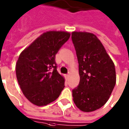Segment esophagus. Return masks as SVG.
Instances as JSON below:
<instances>
[{"instance_id":"34e87169","label":"esophagus","mask_w":129,"mask_h":129,"mask_svg":"<svg viewBox=\"0 0 129 129\" xmlns=\"http://www.w3.org/2000/svg\"><path fill=\"white\" fill-rule=\"evenodd\" d=\"M66 77H67V79H68V78H69V74H67L66 75Z\"/></svg>"}]
</instances>
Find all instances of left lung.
Returning <instances> with one entry per match:
<instances>
[{"instance_id":"1","label":"left lung","mask_w":129,"mask_h":129,"mask_svg":"<svg viewBox=\"0 0 129 129\" xmlns=\"http://www.w3.org/2000/svg\"><path fill=\"white\" fill-rule=\"evenodd\" d=\"M72 40L80 76L78 86L72 90L73 100L82 111H94L107 103L114 88V64L94 34L74 31Z\"/></svg>"}]
</instances>
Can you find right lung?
Segmentation results:
<instances>
[{
    "label": "right lung",
    "mask_w": 129,
    "mask_h": 129,
    "mask_svg": "<svg viewBox=\"0 0 129 129\" xmlns=\"http://www.w3.org/2000/svg\"><path fill=\"white\" fill-rule=\"evenodd\" d=\"M70 36L64 31L45 32L19 55L16 76L24 95L33 104L44 106L52 103L64 88V79L57 70L55 59Z\"/></svg>",
    "instance_id": "obj_1"
}]
</instances>
